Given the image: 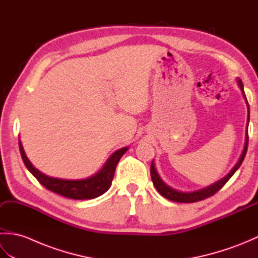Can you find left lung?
<instances>
[{"label":"left lung","mask_w":258,"mask_h":258,"mask_svg":"<svg viewBox=\"0 0 258 258\" xmlns=\"http://www.w3.org/2000/svg\"><path fill=\"white\" fill-rule=\"evenodd\" d=\"M237 84L238 87L242 91V95L244 97V100L246 102V105H247V124H246V132H245V144H244V150L242 152V155H240L238 162L235 164V166L229 171V173L227 175H225L223 178L218 179L217 182L213 183L211 185L206 186V187H203L201 189L197 190H193V191H180L175 189L171 186L167 185L164 180L162 179V177L158 174L157 169L155 167V163L152 162L151 164V177L153 180V184H154L155 188L157 189L158 193H160L162 196L165 197V199L173 201V202H178V203H194V202H199L202 200H205L207 197H210L212 195H214L216 191L220 190L224 185L226 184L227 180L231 178L234 173L237 171L239 168V166L242 165V163L245 158L246 152H247V146H248V123H249V105L247 102V98H246L245 92H244V85L242 83L240 79H237Z\"/></svg>","instance_id":"obj_1"}]
</instances>
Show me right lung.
I'll return each mask as SVG.
<instances>
[{"mask_svg": "<svg viewBox=\"0 0 258 258\" xmlns=\"http://www.w3.org/2000/svg\"><path fill=\"white\" fill-rule=\"evenodd\" d=\"M19 146L22 160H23L26 168L32 173L33 176L44 186L45 188L72 200H91L105 193L112 184L115 168H116L118 161L125 154L126 151L128 150V147L126 146L114 152L107 158V161L100 171L90 177L82 179H63L57 177H51L48 175L42 173L41 171H38L31 163L29 158H27L21 140H19Z\"/></svg>", "mask_w": 258, "mask_h": 258, "instance_id": "add662e5", "label": "right lung"}]
</instances>
